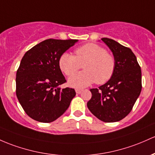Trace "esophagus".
Instances as JSON below:
<instances>
[{"instance_id": "1", "label": "esophagus", "mask_w": 155, "mask_h": 155, "mask_svg": "<svg viewBox=\"0 0 155 155\" xmlns=\"http://www.w3.org/2000/svg\"><path fill=\"white\" fill-rule=\"evenodd\" d=\"M81 91H82V90L81 89H76V93H77V94H80L81 93Z\"/></svg>"}]
</instances>
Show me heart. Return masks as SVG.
Instances as JSON below:
<instances>
[{"label":"heart","instance_id":"obj_1","mask_svg":"<svg viewBox=\"0 0 155 155\" xmlns=\"http://www.w3.org/2000/svg\"><path fill=\"white\" fill-rule=\"evenodd\" d=\"M115 59L103 47L96 43H87L74 51V56L64 53L60 57L59 65L68 76H72L82 65L84 71L71 77V87L83 88L96 81L101 84L110 80L115 68Z\"/></svg>","mask_w":155,"mask_h":155}]
</instances>
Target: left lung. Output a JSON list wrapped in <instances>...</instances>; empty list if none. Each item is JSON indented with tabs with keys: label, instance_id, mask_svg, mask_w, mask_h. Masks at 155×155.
I'll list each match as a JSON object with an SVG mask.
<instances>
[{
	"label": "left lung",
	"instance_id": "1",
	"mask_svg": "<svg viewBox=\"0 0 155 155\" xmlns=\"http://www.w3.org/2000/svg\"><path fill=\"white\" fill-rule=\"evenodd\" d=\"M101 40L113 52L115 71L107 82L91 89L92 97L87 105L97 118L112 123L124 118L132 110L142 89L141 70L130 48L112 39Z\"/></svg>",
	"mask_w": 155,
	"mask_h": 155
}]
</instances>
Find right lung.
Returning <instances> with one entry per match:
<instances>
[{"mask_svg": "<svg viewBox=\"0 0 155 155\" xmlns=\"http://www.w3.org/2000/svg\"><path fill=\"white\" fill-rule=\"evenodd\" d=\"M77 40L48 39L28 50L16 74V95L25 113L34 120L50 123L63 114L76 96L59 65L61 56Z\"/></svg>", "mask_w": 155, "mask_h": 155, "instance_id": "obj_1", "label": "right lung"}]
</instances>
